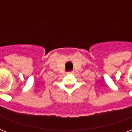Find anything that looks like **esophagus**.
<instances>
[{
	"label": "esophagus",
	"instance_id": "esophagus-1",
	"mask_svg": "<svg viewBox=\"0 0 132 132\" xmlns=\"http://www.w3.org/2000/svg\"><path fill=\"white\" fill-rule=\"evenodd\" d=\"M73 73V71H69V72H67V73H68V74H72Z\"/></svg>",
	"mask_w": 132,
	"mask_h": 132
}]
</instances>
